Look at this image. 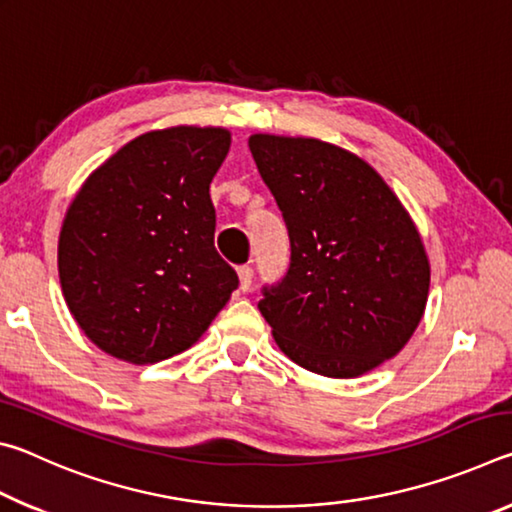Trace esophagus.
<instances>
[{
  "mask_svg": "<svg viewBox=\"0 0 512 512\" xmlns=\"http://www.w3.org/2000/svg\"><path fill=\"white\" fill-rule=\"evenodd\" d=\"M237 273H239V289L241 291H248L250 284H253V268H250V266H239Z\"/></svg>",
  "mask_w": 512,
  "mask_h": 512,
  "instance_id": "34e87169",
  "label": "esophagus"
}]
</instances>
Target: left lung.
<instances>
[{
	"instance_id": "left-lung-1",
	"label": "left lung",
	"mask_w": 512,
	"mask_h": 512,
	"mask_svg": "<svg viewBox=\"0 0 512 512\" xmlns=\"http://www.w3.org/2000/svg\"><path fill=\"white\" fill-rule=\"evenodd\" d=\"M291 241L259 311L291 361L352 379L400 352L427 307L431 268L400 198L359 155L314 137L248 140Z\"/></svg>"
}]
</instances>
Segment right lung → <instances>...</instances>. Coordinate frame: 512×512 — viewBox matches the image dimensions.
<instances>
[{"label":"right lung","instance_id":"right-lung-1","mask_svg":"<svg viewBox=\"0 0 512 512\" xmlns=\"http://www.w3.org/2000/svg\"><path fill=\"white\" fill-rule=\"evenodd\" d=\"M230 151L219 126L149 131L110 155L65 214L58 275L83 334L146 366L201 339L239 277L214 248L210 183Z\"/></svg>","mask_w":512,"mask_h":512}]
</instances>
